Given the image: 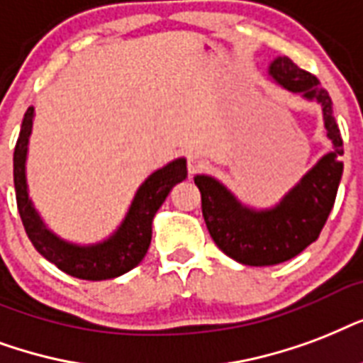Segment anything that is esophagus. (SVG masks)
<instances>
[{
    "instance_id": "esophagus-1",
    "label": "esophagus",
    "mask_w": 363,
    "mask_h": 363,
    "mask_svg": "<svg viewBox=\"0 0 363 363\" xmlns=\"http://www.w3.org/2000/svg\"><path fill=\"white\" fill-rule=\"evenodd\" d=\"M202 157L199 155V153H189L187 155V170H189V174H195L199 172L202 168Z\"/></svg>"
}]
</instances>
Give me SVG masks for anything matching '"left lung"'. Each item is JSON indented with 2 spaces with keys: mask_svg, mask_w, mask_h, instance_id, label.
<instances>
[{
  "mask_svg": "<svg viewBox=\"0 0 363 363\" xmlns=\"http://www.w3.org/2000/svg\"><path fill=\"white\" fill-rule=\"evenodd\" d=\"M269 75L286 91L322 106L325 136L333 150L325 153L286 195L271 208L244 204L225 185L206 174H196L202 216L218 248L242 265L269 267L296 257L320 237L328 221L342 176V140L333 117L331 98L318 79L288 56L269 64Z\"/></svg>",
  "mask_w": 363,
  "mask_h": 363,
  "instance_id": "obj_1",
  "label": "left lung"
}]
</instances>
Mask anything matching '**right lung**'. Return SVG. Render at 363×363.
I'll use <instances>...</instances> for the list:
<instances>
[{
  "label": "right lung",
  "mask_w": 363,
  "mask_h": 363,
  "mask_svg": "<svg viewBox=\"0 0 363 363\" xmlns=\"http://www.w3.org/2000/svg\"><path fill=\"white\" fill-rule=\"evenodd\" d=\"M33 115H35L33 108H28L13 155L16 206L33 248L45 259L55 263L60 271L81 280H108L125 274L147 254L153 218L174 185L187 178V162L184 157H179L151 174L138 187L125 220L102 242L85 244V246L67 242L45 225V221L41 220L38 210L33 208L32 199L28 195L26 157Z\"/></svg>",
  "instance_id": "obj_1"
}]
</instances>
